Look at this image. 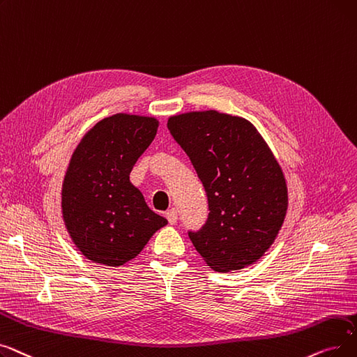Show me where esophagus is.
<instances>
[{
  "instance_id": "1",
  "label": "esophagus",
  "mask_w": 357,
  "mask_h": 357,
  "mask_svg": "<svg viewBox=\"0 0 357 357\" xmlns=\"http://www.w3.org/2000/svg\"><path fill=\"white\" fill-rule=\"evenodd\" d=\"M165 218H167L169 225H174L177 222V219H178V212L176 209H169V211H167Z\"/></svg>"
}]
</instances>
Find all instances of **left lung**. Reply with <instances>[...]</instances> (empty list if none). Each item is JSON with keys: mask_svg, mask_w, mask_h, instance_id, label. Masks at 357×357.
Returning <instances> with one entry per match:
<instances>
[{"mask_svg": "<svg viewBox=\"0 0 357 357\" xmlns=\"http://www.w3.org/2000/svg\"><path fill=\"white\" fill-rule=\"evenodd\" d=\"M208 196L209 215L189 238L218 271L257 261L273 244L287 209L282 169L245 119L215 110L168 119Z\"/></svg>", "mask_w": 357, "mask_h": 357, "instance_id": "1", "label": "left lung"}]
</instances>
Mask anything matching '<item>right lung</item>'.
Wrapping results in <instances>:
<instances>
[{"mask_svg": "<svg viewBox=\"0 0 357 357\" xmlns=\"http://www.w3.org/2000/svg\"><path fill=\"white\" fill-rule=\"evenodd\" d=\"M157 128L154 117L117 113L100 121L74 152L62 188L63 220L75 245L94 263H128L167 225L129 180Z\"/></svg>", "mask_w": 357, "mask_h": 357, "instance_id": "obj_1", "label": "right lung"}]
</instances>
